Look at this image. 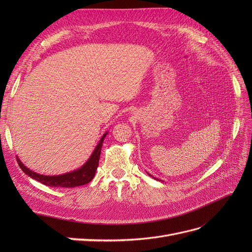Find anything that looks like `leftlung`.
<instances>
[{"mask_svg": "<svg viewBox=\"0 0 252 252\" xmlns=\"http://www.w3.org/2000/svg\"><path fill=\"white\" fill-rule=\"evenodd\" d=\"M148 174H149V173H148ZM149 175H150V177H152V175H151V174H149ZM152 178H154V179H156L155 177H152ZM156 180H158V179H156ZM158 181H159V180H158Z\"/></svg>", "mask_w": 252, "mask_h": 252, "instance_id": "1", "label": "left lung"}]
</instances>
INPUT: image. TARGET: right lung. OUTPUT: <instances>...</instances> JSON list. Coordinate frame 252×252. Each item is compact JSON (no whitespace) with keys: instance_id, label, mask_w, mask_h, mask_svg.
<instances>
[{"instance_id":"right-lung-1","label":"right lung","mask_w":252,"mask_h":252,"mask_svg":"<svg viewBox=\"0 0 252 252\" xmlns=\"http://www.w3.org/2000/svg\"><path fill=\"white\" fill-rule=\"evenodd\" d=\"M107 133L108 132H105L103 134L100 142H98L96 147L94 148V152L91 154L90 158L87 159V162L77 170H73L71 172H67L60 175H43L27 168V167L21 162V159L18 157H17V161L19 166L21 167V169L24 171L25 174H27L28 177L32 178L37 182H41L42 184L46 186L72 188V187L85 185L94 178L95 171L98 166V159H100L102 145H103L105 136Z\"/></svg>"}]
</instances>
